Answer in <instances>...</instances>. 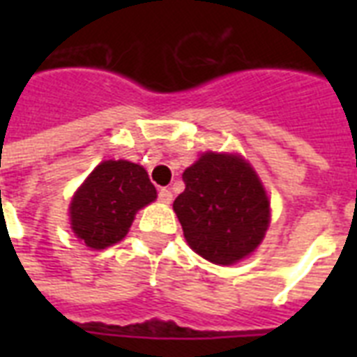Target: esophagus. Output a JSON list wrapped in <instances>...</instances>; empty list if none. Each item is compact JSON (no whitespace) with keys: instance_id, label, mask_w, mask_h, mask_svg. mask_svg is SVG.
Wrapping results in <instances>:
<instances>
[{"instance_id":"34e87169","label":"esophagus","mask_w":357,"mask_h":357,"mask_svg":"<svg viewBox=\"0 0 357 357\" xmlns=\"http://www.w3.org/2000/svg\"><path fill=\"white\" fill-rule=\"evenodd\" d=\"M157 198H159V202H161V204H170V202H172V190L170 189H161L159 190V195H157Z\"/></svg>"}]
</instances>
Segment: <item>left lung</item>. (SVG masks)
Returning <instances> with one entry per match:
<instances>
[{
  "instance_id": "left-lung-1",
  "label": "left lung",
  "mask_w": 357,
  "mask_h": 357,
  "mask_svg": "<svg viewBox=\"0 0 357 357\" xmlns=\"http://www.w3.org/2000/svg\"><path fill=\"white\" fill-rule=\"evenodd\" d=\"M183 183L174 211L196 254L217 265H231L259 246L271 204L248 162L209 151L185 170Z\"/></svg>"
}]
</instances>
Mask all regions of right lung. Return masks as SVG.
Here are the masks:
<instances>
[{"label": "right lung", "instance_id": "1", "mask_svg": "<svg viewBox=\"0 0 357 357\" xmlns=\"http://www.w3.org/2000/svg\"><path fill=\"white\" fill-rule=\"evenodd\" d=\"M155 198V187L140 165L103 161L72 198V229L89 248H107L126 237L135 213Z\"/></svg>", "mask_w": 357, "mask_h": 357}]
</instances>
